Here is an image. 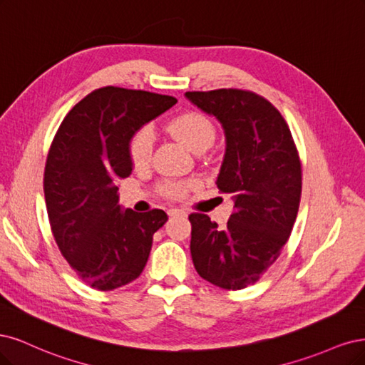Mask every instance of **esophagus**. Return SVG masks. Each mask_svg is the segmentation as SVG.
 <instances>
[{
  "label": "esophagus",
  "instance_id": "1",
  "mask_svg": "<svg viewBox=\"0 0 365 365\" xmlns=\"http://www.w3.org/2000/svg\"><path fill=\"white\" fill-rule=\"evenodd\" d=\"M168 215H170V217H186V212H185L183 209L171 207V209H168Z\"/></svg>",
  "mask_w": 365,
  "mask_h": 365
}]
</instances>
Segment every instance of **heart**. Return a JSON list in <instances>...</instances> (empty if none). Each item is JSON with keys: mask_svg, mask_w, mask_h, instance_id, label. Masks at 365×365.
<instances>
[{"mask_svg": "<svg viewBox=\"0 0 365 365\" xmlns=\"http://www.w3.org/2000/svg\"><path fill=\"white\" fill-rule=\"evenodd\" d=\"M170 133L191 151L207 148L215 138L214 125L205 115L198 112H186L179 115L168 124ZM155 138L148 127L138 130L132 140L128 151L135 167H144L150 160ZM162 192L168 197H179L183 194V186L179 183H165L162 186Z\"/></svg>", "mask_w": 365, "mask_h": 365, "instance_id": "obj_1", "label": "heart"}]
</instances>
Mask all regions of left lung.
Segmentation results:
<instances>
[{"label": "left lung", "mask_w": 365, "mask_h": 365, "mask_svg": "<svg viewBox=\"0 0 365 365\" xmlns=\"http://www.w3.org/2000/svg\"><path fill=\"white\" fill-rule=\"evenodd\" d=\"M220 121L226 136L217 186L232 195L225 229L191 214V256L197 273L225 289H242L267 272L289 238L302 195V167L284 116L250 91L186 92Z\"/></svg>", "instance_id": "left-lung-1"}]
</instances>
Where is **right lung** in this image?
Instances as JSON below:
<instances>
[{
  "mask_svg": "<svg viewBox=\"0 0 365 365\" xmlns=\"http://www.w3.org/2000/svg\"><path fill=\"white\" fill-rule=\"evenodd\" d=\"M178 103L147 91L106 86L68 112L43 173L46 212L58 250L86 285L110 291L130 284L148 261L153 235L168 217L118 203V180L130 175V139Z\"/></svg>",
  "mask_w": 365,
  "mask_h": 365,
  "instance_id": "add662e5",
  "label": "right lung"
}]
</instances>
